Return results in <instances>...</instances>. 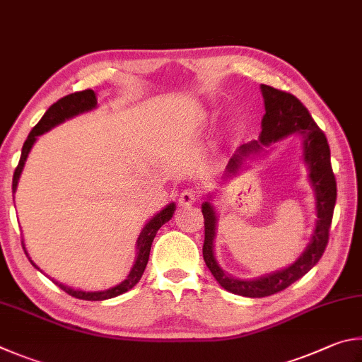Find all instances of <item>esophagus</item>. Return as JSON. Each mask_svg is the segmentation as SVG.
Listing matches in <instances>:
<instances>
[{"label": "esophagus", "instance_id": "34e87169", "mask_svg": "<svg viewBox=\"0 0 362 362\" xmlns=\"http://www.w3.org/2000/svg\"><path fill=\"white\" fill-rule=\"evenodd\" d=\"M197 200H199V192L195 191V189H192V187L185 189V191H182L181 195H180V205L181 206L194 205Z\"/></svg>", "mask_w": 362, "mask_h": 362}]
</instances>
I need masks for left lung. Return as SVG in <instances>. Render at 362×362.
<instances>
[{
    "instance_id": "1",
    "label": "left lung",
    "mask_w": 362,
    "mask_h": 362,
    "mask_svg": "<svg viewBox=\"0 0 362 362\" xmlns=\"http://www.w3.org/2000/svg\"><path fill=\"white\" fill-rule=\"evenodd\" d=\"M264 97L265 114L262 117V132L259 139L240 146L235 154L227 163L224 181L232 180L243 168L246 158H252L261 154L265 146L280 141L289 135H299L302 138V160L308 168V181L315 191L316 224L312 233V240L305 251L288 265V267L272 272V274L242 280L235 278L219 267L214 255V238H216L218 214L216 208L211 205V197L202 204V213L205 219V243L204 259L211 275L226 291L243 297H267L286 289L294 281L299 280L307 272L312 270L322 256L329 240V227L332 223V214L337 199V185L331 165V149L327 138L320 130L313 117L294 95L278 90L270 86L261 84Z\"/></svg>"
}]
</instances>
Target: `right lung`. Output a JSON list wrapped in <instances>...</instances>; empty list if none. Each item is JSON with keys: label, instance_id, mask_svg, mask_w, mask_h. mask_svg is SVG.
I'll return each instance as SVG.
<instances>
[{"label": "right lung", "instance_id": "add662e5", "mask_svg": "<svg viewBox=\"0 0 362 362\" xmlns=\"http://www.w3.org/2000/svg\"><path fill=\"white\" fill-rule=\"evenodd\" d=\"M95 107H97V95H95V92L90 90V88H88V90L69 93V95H66V97L60 98L57 103H54L49 107L46 114L41 117L40 122H37L33 127V130L30 132L27 141L23 143L21 160H18V165L14 171V177H12V194H16V191H17V185H18V180H21L25 162H27V157L30 154L31 148H33V144L36 143L37 136L42 135V133L49 132L50 129H54V127H57L59 124L65 122V120L71 119L74 116H79V114H82V112L92 111V110H95ZM175 210H176V205L170 204L165 206L163 210L154 214V216H152L148 223H146V226L143 227V230H141V233H139V237L136 240L135 264H133L130 274L127 275L125 280L116 284V286L105 289V291H81V289L69 288V286H66V284H62L60 281H55L54 278H50V276L49 278L60 289L65 291L66 294L76 297V299H82V300H106V299H112V297H117L120 294L127 293V291H130L139 280H141L146 265H148V261H149L151 245H152V242H154L156 233L165 223H168V221L173 218ZM22 246H23L25 255H27V257H28V261L33 264V267L42 272L33 261H31V257L27 252V248H25L23 240H22Z\"/></svg>", "mask_w": 362, "mask_h": 362}]
</instances>
